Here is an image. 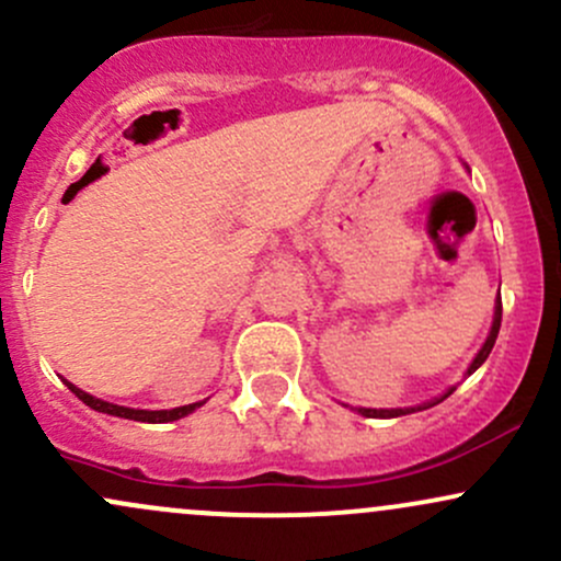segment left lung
Returning <instances> with one entry per match:
<instances>
[{"label":"left lung","mask_w":561,"mask_h":561,"mask_svg":"<svg viewBox=\"0 0 561 561\" xmlns=\"http://www.w3.org/2000/svg\"><path fill=\"white\" fill-rule=\"evenodd\" d=\"M499 330H501V298H499V306H495V319H493L491 334H488L485 345H482L478 356H474V362H472V366H469V369H467V375H472V371L478 369V366H482V362H485L488 356H491V351H493V345H495V337H499ZM450 392H454V390H448L446 396H443V398H448ZM443 398H440V401H443ZM440 401H435V403H440ZM435 403H427V405H424V409H430V405H435ZM358 411H362L364 416H385V420H390V416H403V414H411V411H422V405H420V409H390V411H377V409H358Z\"/></svg>","instance_id":"8db88e82"}]
</instances>
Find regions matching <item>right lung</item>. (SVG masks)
Listing matches in <instances>:
<instances>
[{"label": "right lung", "mask_w": 561, "mask_h": 561, "mask_svg": "<svg viewBox=\"0 0 561 561\" xmlns=\"http://www.w3.org/2000/svg\"><path fill=\"white\" fill-rule=\"evenodd\" d=\"M66 385H68V390H70V392H76V398H79V401H83V403L89 405V409L100 411V414L121 416V420H134V422H152V424H158V422H176V420H182V416L192 414V411H195L197 405H203V403H190V405H182V409H171V411H141V409H126V405H115V403L100 401V398L89 396V392L79 390V388H76V385H70V382H66Z\"/></svg>", "instance_id": "right-lung-1"}]
</instances>
